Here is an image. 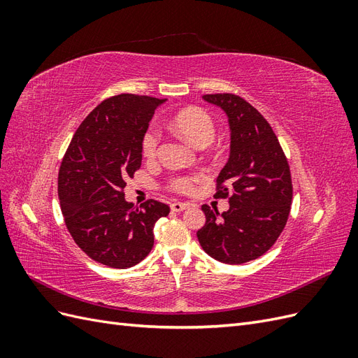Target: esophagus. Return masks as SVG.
<instances>
[{
    "label": "esophagus",
    "instance_id": "1",
    "mask_svg": "<svg viewBox=\"0 0 358 358\" xmlns=\"http://www.w3.org/2000/svg\"><path fill=\"white\" fill-rule=\"evenodd\" d=\"M170 208H171L173 212H182V210L188 209L189 204L188 203H182V201H173Z\"/></svg>",
    "mask_w": 358,
    "mask_h": 358
}]
</instances>
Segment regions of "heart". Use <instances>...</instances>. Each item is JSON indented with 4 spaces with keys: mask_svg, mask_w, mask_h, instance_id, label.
I'll return each instance as SVG.
<instances>
[{
    "mask_svg": "<svg viewBox=\"0 0 358 358\" xmlns=\"http://www.w3.org/2000/svg\"><path fill=\"white\" fill-rule=\"evenodd\" d=\"M171 127L185 137L189 143L196 146L209 145L215 137V122L208 110L199 106H189L179 110L171 119ZM159 145L158 128L150 125L142 137V154L146 158L155 157ZM201 179V175H178L169 179L167 188L179 192L188 194L194 189V185Z\"/></svg>",
    "mask_w": 358,
    "mask_h": 358,
    "instance_id": "1",
    "label": "heart"
}]
</instances>
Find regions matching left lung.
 <instances>
[{"instance_id":"obj_1","label":"left lung","mask_w":358,"mask_h":358,"mask_svg":"<svg viewBox=\"0 0 358 358\" xmlns=\"http://www.w3.org/2000/svg\"><path fill=\"white\" fill-rule=\"evenodd\" d=\"M203 99L229 116L230 158L216 179L215 199H229L220 212L203 204L206 224L197 231L206 254L242 264L267 252L285 229L292 201L288 159L266 117L242 96L224 92Z\"/></svg>"}]
</instances>
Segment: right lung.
<instances>
[{
    "mask_svg": "<svg viewBox=\"0 0 358 358\" xmlns=\"http://www.w3.org/2000/svg\"><path fill=\"white\" fill-rule=\"evenodd\" d=\"M166 100L119 94L104 100L76 129L62 158L58 197L73 241L94 262L115 268L138 264L154 246L166 203L140 208L124 199L127 179L142 166V137Z\"/></svg>",
    "mask_w": 358,
    "mask_h": 358,
    "instance_id": "add662e5",
    "label": "right lung"
}]
</instances>
